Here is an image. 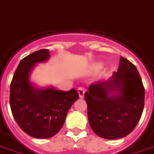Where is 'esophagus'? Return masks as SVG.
<instances>
[{
  "label": "esophagus",
  "instance_id": "1",
  "mask_svg": "<svg viewBox=\"0 0 154 154\" xmlns=\"http://www.w3.org/2000/svg\"><path fill=\"white\" fill-rule=\"evenodd\" d=\"M77 92H78V94H79V97L81 98H82L84 97L85 93V89L83 88H77Z\"/></svg>",
  "mask_w": 154,
  "mask_h": 154
}]
</instances>
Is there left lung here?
I'll return each mask as SVG.
<instances>
[{
  "label": "left lung",
  "mask_w": 154,
  "mask_h": 154,
  "mask_svg": "<svg viewBox=\"0 0 154 154\" xmlns=\"http://www.w3.org/2000/svg\"><path fill=\"white\" fill-rule=\"evenodd\" d=\"M84 97L92 131L103 138L117 139L128 135L139 122L144 87L136 66L121 57L118 72L106 82L90 85Z\"/></svg>",
  "instance_id": "8db88e82"
}]
</instances>
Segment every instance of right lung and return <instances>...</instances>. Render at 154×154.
<instances>
[{"instance_id": "add662e5", "label": "right lung", "mask_w": 154, "mask_h": 154, "mask_svg": "<svg viewBox=\"0 0 154 154\" xmlns=\"http://www.w3.org/2000/svg\"><path fill=\"white\" fill-rule=\"evenodd\" d=\"M49 57L48 49H42L24 57L10 87V106L16 122L26 134L36 138H48L58 133L70 107L79 97L74 88L68 92L53 88L39 90L31 84L32 67Z\"/></svg>"}]
</instances>
